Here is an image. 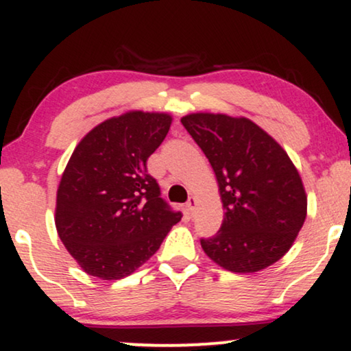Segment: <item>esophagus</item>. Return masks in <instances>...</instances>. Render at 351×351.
Instances as JSON below:
<instances>
[{
  "label": "esophagus",
  "instance_id": "34e87169",
  "mask_svg": "<svg viewBox=\"0 0 351 351\" xmlns=\"http://www.w3.org/2000/svg\"><path fill=\"white\" fill-rule=\"evenodd\" d=\"M186 209H189L190 214L195 213V209H196V199L193 198V196H190L189 201H186Z\"/></svg>",
  "mask_w": 351,
  "mask_h": 351
}]
</instances>
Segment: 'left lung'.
<instances>
[{"label":"left lung","instance_id":"1","mask_svg":"<svg viewBox=\"0 0 351 351\" xmlns=\"http://www.w3.org/2000/svg\"><path fill=\"white\" fill-rule=\"evenodd\" d=\"M180 121L213 166L225 210L222 227L201 238V247L233 273L280 261L306 217L304 185L287 153L247 118L193 113Z\"/></svg>","mask_w":351,"mask_h":351}]
</instances>
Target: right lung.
I'll return each mask as SVG.
<instances>
[{"label":"right lung","instance_id":"1","mask_svg":"<svg viewBox=\"0 0 351 351\" xmlns=\"http://www.w3.org/2000/svg\"><path fill=\"white\" fill-rule=\"evenodd\" d=\"M171 121L166 113L129 112L100 123L75 148L57 190L56 227L88 275H131L182 219L147 171Z\"/></svg>","mask_w":351,"mask_h":351}]
</instances>
